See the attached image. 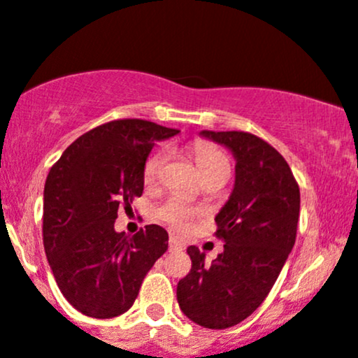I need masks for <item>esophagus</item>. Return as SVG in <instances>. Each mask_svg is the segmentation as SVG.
Returning a JSON list of instances; mask_svg holds the SVG:
<instances>
[{"instance_id":"esophagus-1","label":"esophagus","mask_w":358,"mask_h":358,"mask_svg":"<svg viewBox=\"0 0 358 358\" xmlns=\"http://www.w3.org/2000/svg\"><path fill=\"white\" fill-rule=\"evenodd\" d=\"M168 249L171 250V252H180V250H183V244L180 242L178 239H176L175 236L170 237V241H168Z\"/></svg>"}]
</instances>
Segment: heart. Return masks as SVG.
<instances>
[{
	"label": "heart",
	"instance_id": "1",
	"mask_svg": "<svg viewBox=\"0 0 358 358\" xmlns=\"http://www.w3.org/2000/svg\"><path fill=\"white\" fill-rule=\"evenodd\" d=\"M192 153L195 156V162L202 170L203 176H208L217 171H227L231 173V159L225 151L220 148L207 141H196L193 143ZM166 162V150H158L155 153L148 156L145 162V168H143V176H145L146 183H153L158 178L159 171H162L163 165ZM195 208L188 207L178 199H168L166 202L158 205L155 210L156 219L165 222L170 227L176 229V231H185L192 225L193 217L196 215Z\"/></svg>",
	"mask_w": 358,
	"mask_h": 358
}]
</instances>
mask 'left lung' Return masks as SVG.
I'll return each instance as SVG.
<instances>
[{"label":"left lung","instance_id":"left-lung-1","mask_svg":"<svg viewBox=\"0 0 358 358\" xmlns=\"http://www.w3.org/2000/svg\"><path fill=\"white\" fill-rule=\"evenodd\" d=\"M236 156V183L217 213L215 237L224 252L205 264V252L187 249L192 269L176 299L192 322L224 330L261 306L281 273L299 219V187L286 159L264 139L244 131H202Z\"/></svg>","mask_w":358,"mask_h":358}]
</instances>
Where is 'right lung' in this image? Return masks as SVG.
I'll return each instance as SVG.
<instances>
[{
	"label": "right lung",
	"mask_w": 358,
	"mask_h": 358,
	"mask_svg": "<svg viewBox=\"0 0 358 358\" xmlns=\"http://www.w3.org/2000/svg\"><path fill=\"white\" fill-rule=\"evenodd\" d=\"M178 129L116 119L77 138L50 168L43 192V245L62 294L80 313L114 318L138 298L148 271L168 249V234L146 225L114 231L119 205L143 195V168L155 141Z\"/></svg>",
	"instance_id": "1"
}]
</instances>
